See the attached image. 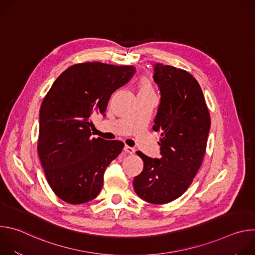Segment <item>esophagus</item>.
I'll return each mask as SVG.
<instances>
[{"instance_id": "esophagus-1", "label": "esophagus", "mask_w": 255, "mask_h": 255, "mask_svg": "<svg viewBox=\"0 0 255 255\" xmlns=\"http://www.w3.org/2000/svg\"><path fill=\"white\" fill-rule=\"evenodd\" d=\"M124 151L126 152V153H128V154H133L134 152H135V149L133 148V147H130V146H126L124 147Z\"/></svg>"}]
</instances>
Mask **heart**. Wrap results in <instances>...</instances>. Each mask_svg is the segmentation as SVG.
Segmentation results:
<instances>
[{
    "label": "heart",
    "mask_w": 255,
    "mask_h": 255,
    "mask_svg": "<svg viewBox=\"0 0 255 255\" xmlns=\"http://www.w3.org/2000/svg\"><path fill=\"white\" fill-rule=\"evenodd\" d=\"M139 94H154V89L151 81L147 77H143L138 83Z\"/></svg>",
    "instance_id": "1"
}]
</instances>
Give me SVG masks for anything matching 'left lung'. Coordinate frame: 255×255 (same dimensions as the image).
Listing matches in <instances>:
<instances>
[{
  "mask_svg": "<svg viewBox=\"0 0 255 255\" xmlns=\"http://www.w3.org/2000/svg\"><path fill=\"white\" fill-rule=\"evenodd\" d=\"M153 79L161 94L152 127L161 133V157L137 151L144 166L133 187L142 200L161 205L180 197L193 183L206 152L211 119L202 89L190 72L157 63Z\"/></svg>",
  "mask_w": 255,
  "mask_h": 255,
  "instance_id": "obj_1",
  "label": "left lung"
}]
</instances>
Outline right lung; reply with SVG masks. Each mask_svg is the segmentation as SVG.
Instances as JSON below:
<instances>
[{
	"label": "right lung",
	"instance_id": "1",
	"mask_svg": "<svg viewBox=\"0 0 255 255\" xmlns=\"http://www.w3.org/2000/svg\"><path fill=\"white\" fill-rule=\"evenodd\" d=\"M134 72L133 65L74 64L44 97L37 151L50 188L62 201L84 204L101 192L104 172L121 153L124 143L92 137V118L105 115L111 95Z\"/></svg>",
	"mask_w": 255,
	"mask_h": 255
}]
</instances>
